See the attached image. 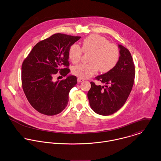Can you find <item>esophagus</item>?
<instances>
[{"mask_svg": "<svg viewBox=\"0 0 161 161\" xmlns=\"http://www.w3.org/2000/svg\"><path fill=\"white\" fill-rule=\"evenodd\" d=\"M83 81H84V80H83V78H78V81L79 83L82 82Z\"/></svg>", "mask_w": 161, "mask_h": 161, "instance_id": "1", "label": "esophagus"}]
</instances>
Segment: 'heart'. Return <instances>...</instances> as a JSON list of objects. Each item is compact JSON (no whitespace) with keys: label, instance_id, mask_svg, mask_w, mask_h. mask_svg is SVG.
Here are the masks:
<instances>
[{"label":"heart","instance_id":"1","mask_svg":"<svg viewBox=\"0 0 161 161\" xmlns=\"http://www.w3.org/2000/svg\"><path fill=\"white\" fill-rule=\"evenodd\" d=\"M85 53H91L88 63H82L73 68V73L81 78H88L100 70L107 73L114 69L120 59L119 47L105 37L99 34H92L82 42L81 48L76 44H72L68 49V58L74 64L78 63Z\"/></svg>","mask_w":161,"mask_h":161}]
</instances>
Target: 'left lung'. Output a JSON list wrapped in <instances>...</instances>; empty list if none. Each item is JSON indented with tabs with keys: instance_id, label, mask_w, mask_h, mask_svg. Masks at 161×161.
Returning <instances> with one entry per match:
<instances>
[{
	"instance_id": "obj_1",
	"label": "left lung",
	"mask_w": 161,
	"mask_h": 161,
	"mask_svg": "<svg viewBox=\"0 0 161 161\" xmlns=\"http://www.w3.org/2000/svg\"><path fill=\"white\" fill-rule=\"evenodd\" d=\"M120 59L111 71L95 77L105 86L91 81L88 98L92 109L101 115H110L120 110L126 102L134 85L135 66L130 51L122 45Z\"/></svg>"
}]
</instances>
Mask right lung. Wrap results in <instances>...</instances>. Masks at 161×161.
I'll return each mask as SVG.
<instances>
[{
  "mask_svg": "<svg viewBox=\"0 0 161 161\" xmlns=\"http://www.w3.org/2000/svg\"><path fill=\"white\" fill-rule=\"evenodd\" d=\"M81 38L56 33L39 41L22 64L21 80L24 94L38 112L49 116L61 113L67 106L69 93L77 83L75 76L54 81L57 74L69 73L68 49Z\"/></svg>",
  "mask_w": 161,
  "mask_h": 161,
  "instance_id": "obj_1",
  "label": "right lung"
}]
</instances>
